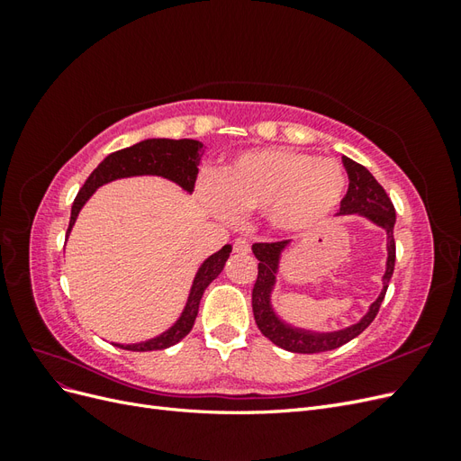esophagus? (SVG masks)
I'll return each instance as SVG.
<instances>
[{
  "label": "esophagus",
  "instance_id": "34e87169",
  "mask_svg": "<svg viewBox=\"0 0 461 461\" xmlns=\"http://www.w3.org/2000/svg\"><path fill=\"white\" fill-rule=\"evenodd\" d=\"M249 248H252V244H249L248 239H236L234 240V252L236 254H248Z\"/></svg>",
  "mask_w": 461,
  "mask_h": 461
}]
</instances>
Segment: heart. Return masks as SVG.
<instances>
[{"label": "heart", "mask_w": 461, "mask_h": 461, "mask_svg": "<svg viewBox=\"0 0 461 461\" xmlns=\"http://www.w3.org/2000/svg\"><path fill=\"white\" fill-rule=\"evenodd\" d=\"M342 165L288 148L249 149L202 186L217 213L261 212L276 230L302 232L329 217L346 190Z\"/></svg>", "instance_id": "1"}]
</instances>
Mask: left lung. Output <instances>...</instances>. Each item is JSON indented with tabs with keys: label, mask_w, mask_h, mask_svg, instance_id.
Here are the masks:
<instances>
[{
	"label": "left lung",
	"mask_w": 461,
	"mask_h": 461,
	"mask_svg": "<svg viewBox=\"0 0 461 461\" xmlns=\"http://www.w3.org/2000/svg\"><path fill=\"white\" fill-rule=\"evenodd\" d=\"M342 163L348 171V178H350V186H348L346 196L340 202L339 215H359L371 221L373 225L381 227L386 232V267L383 275V288H381V294L376 296V300L369 305L366 315L354 325H348L339 330H312V329L294 327L286 323V321L273 308V290L276 286V275H278V269H281L283 254L286 252V248H290L292 240L254 244L252 252L259 261L258 281L252 290V308H254L256 323L263 332V337H267L273 344L285 348L288 352H296V354L329 352L356 339L357 334H361L371 325L375 315L379 313V308L384 300L386 288L390 283V276L394 273V261H396L394 205L386 196L384 188L376 183L375 176L366 169L364 165L352 161L350 158H342Z\"/></svg>",
	"instance_id": "8db88e82"
}]
</instances>
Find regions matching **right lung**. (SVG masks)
<instances>
[{"label":"right lung","instance_id":"right-lung-1","mask_svg":"<svg viewBox=\"0 0 461 461\" xmlns=\"http://www.w3.org/2000/svg\"><path fill=\"white\" fill-rule=\"evenodd\" d=\"M203 151H205L203 144L198 140H190V138H183V140L148 138V140L138 142L131 148L109 153V156L95 167L85 183V186H82L80 192L77 194L73 209H71V221H68V229H67V239L75 227L80 209L85 207V203L92 198V194L100 186L113 183L117 178L163 176L183 188L185 192L192 194ZM230 252H232L230 244L222 246L219 252L212 254L200 265L196 276H194L192 281L185 310L169 329L144 342H134V344L113 342V346L122 348V350H131V352H151V350H165V348L175 346L176 342L183 340L194 327V321H196L200 300L203 296L205 288L221 275Z\"/></svg>","mask_w":461,"mask_h":461}]
</instances>
